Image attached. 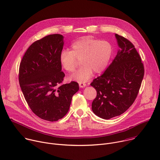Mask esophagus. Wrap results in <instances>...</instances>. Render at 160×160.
<instances>
[{"label": "esophagus", "mask_w": 160, "mask_h": 160, "mask_svg": "<svg viewBox=\"0 0 160 160\" xmlns=\"http://www.w3.org/2000/svg\"><path fill=\"white\" fill-rule=\"evenodd\" d=\"M79 86L81 88H83V87H85L86 86V83H84V82H80L79 83Z\"/></svg>", "instance_id": "1"}]
</instances>
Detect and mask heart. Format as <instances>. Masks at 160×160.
I'll use <instances>...</instances> for the list:
<instances>
[{
    "label": "heart",
    "mask_w": 160,
    "mask_h": 160,
    "mask_svg": "<svg viewBox=\"0 0 160 160\" xmlns=\"http://www.w3.org/2000/svg\"><path fill=\"white\" fill-rule=\"evenodd\" d=\"M112 47L106 40H99L85 37L74 42L71 51L62 50L59 56L61 67L69 73L73 72L80 61L82 66L70 78L78 82H85L96 73L102 72L108 65L112 56Z\"/></svg>",
    "instance_id": "obj_1"
}]
</instances>
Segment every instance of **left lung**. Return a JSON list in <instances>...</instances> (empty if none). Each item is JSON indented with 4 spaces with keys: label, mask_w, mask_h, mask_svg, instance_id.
I'll list each match as a JSON object with an SVG mask.
<instances>
[{
    "label": "left lung",
    "mask_w": 160,
    "mask_h": 160,
    "mask_svg": "<svg viewBox=\"0 0 160 160\" xmlns=\"http://www.w3.org/2000/svg\"><path fill=\"white\" fill-rule=\"evenodd\" d=\"M120 49L104 73L90 83L97 91L92 109L108 120L125 112L133 103L141 85L144 68L133 43L115 34Z\"/></svg>",
    "instance_id": "1"
}]
</instances>
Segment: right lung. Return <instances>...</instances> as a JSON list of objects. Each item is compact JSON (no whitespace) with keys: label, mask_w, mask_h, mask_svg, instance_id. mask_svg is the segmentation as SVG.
<instances>
[{"label":"right lung","mask_w":160,"mask_h":160,"mask_svg":"<svg viewBox=\"0 0 160 160\" xmlns=\"http://www.w3.org/2000/svg\"><path fill=\"white\" fill-rule=\"evenodd\" d=\"M63 36L52 34L33 42L20 62L19 82L25 99L34 114L42 120L58 121L69 111L78 83L63 84L59 56Z\"/></svg>","instance_id":"right-lung-1"}]
</instances>
